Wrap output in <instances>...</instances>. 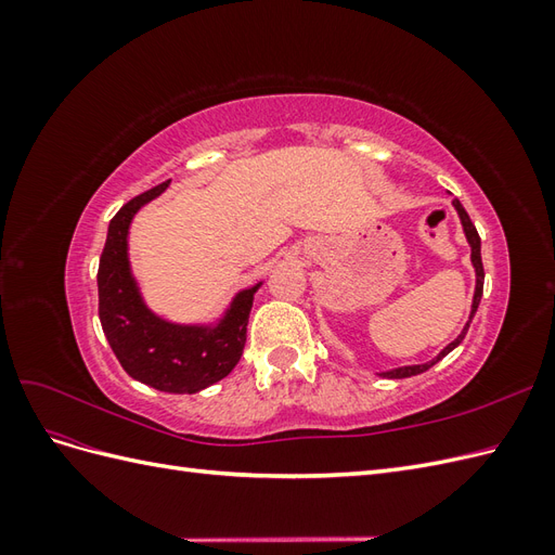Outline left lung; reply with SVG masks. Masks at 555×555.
<instances>
[{
  "label": "left lung",
  "instance_id": "1",
  "mask_svg": "<svg viewBox=\"0 0 555 555\" xmlns=\"http://www.w3.org/2000/svg\"><path fill=\"white\" fill-rule=\"evenodd\" d=\"M453 208L459 210V215H461V222H463V229H465V236H467V243H469V247H473V263H475V271H477V289H475V300H473V312H469V322H473V317H475V312H477V308H479V300H481V294H483V263H481V238H479V233H477V229H475V224H473V220H469V215L465 212V208L461 206V201L459 198H453ZM469 322L465 324V328H463V333L459 335L456 340L453 343H449L438 357H435L433 361H428V363H422V365H405V367H396V371H391V373H384V377H389V379H402V377H412V375H418V373H426L428 367H433L435 363H438L440 359H444L449 351L453 349V347H459L461 343H463V338H465V333H467V328H469Z\"/></svg>",
  "mask_w": 555,
  "mask_h": 555
}]
</instances>
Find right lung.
Listing matches in <instances>:
<instances>
[{
	"label": "right lung",
	"mask_w": 555,
	"mask_h": 555,
	"mask_svg": "<svg viewBox=\"0 0 555 555\" xmlns=\"http://www.w3.org/2000/svg\"><path fill=\"white\" fill-rule=\"evenodd\" d=\"M171 180L147 190L115 212L99 259V322L113 354L129 377L166 393H196L227 377L243 357L251 287L236 296L231 310L215 328L176 326L150 312L129 273L127 233L137 210L159 196Z\"/></svg>",
	"instance_id": "right-lung-1"
}]
</instances>
